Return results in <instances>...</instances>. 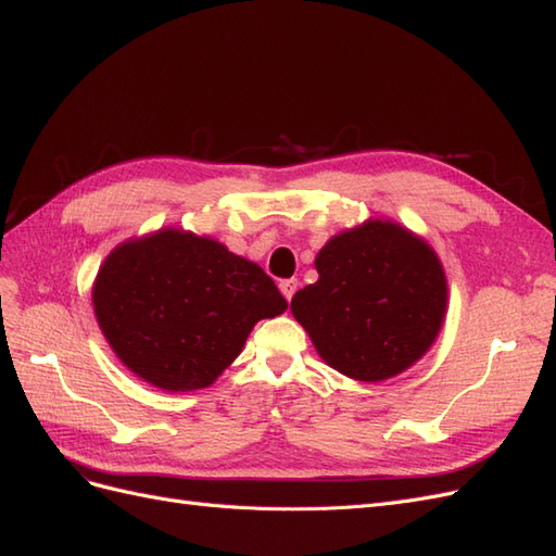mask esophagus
<instances>
[{
	"mask_svg": "<svg viewBox=\"0 0 556 556\" xmlns=\"http://www.w3.org/2000/svg\"><path fill=\"white\" fill-rule=\"evenodd\" d=\"M279 291H281L283 298L291 300L293 293L298 291V279H281V281H279Z\"/></svg>",
	"mask_w": 556,
	"mask_h": 556,
	"instance_id": "1",
	"label": "esophagus"
}]
</instances>
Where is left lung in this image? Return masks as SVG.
I'll return each mask as SVG.
<instances>
[{
	"instance_id": "1",
	"label": "left lung",
	"mask_w": 556,
	"mask_h": 556,
	"mask_svg": "<svg viewBox=\"0 0 556 556\" xmlns=\"http://www.w3.org/2000/svg\"><path fill=\"white\" fill-rule=\"evenodd\" d=\"M319 279L291 300L316 352L358 382L407 370L433 344L447 281L433 249L391 220L346 230L314 261Z\"/></svg>"
}]
</instances>
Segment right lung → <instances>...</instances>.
Masks as SVG:
<instances>
[{"mask_svg":"<svg viewBox=\"0 0 556 556\" xmlns=\"http://www.w3.org/2000/svg\"><path fill=\"white\" fill-rule=\"evenodd\" d=\"M92 305L135 375L167 391H193L240 356L256 321L289 303L256 263L210 237L161 230L109 253Z\"/></svg>","mask_w":556,"mask_h":556,"instance_id":"right-lung-1","label":"right lung"}]
</instances>
